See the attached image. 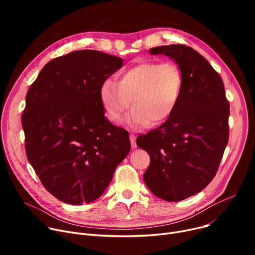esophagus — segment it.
Listing matches in <instances>:
<instances>
[{
	"mask_svg": "<svg viewBox=\"0 0 255 255\" xmlns=\"http://www.w3.org/2000/svg\"><path fill=\"white\" fill-rule=\"evenodd\" d=\"M130 142H131V146L132 149H135L136 148V142H135V135L134 134H130Z\"/></svg>",
	"mask_w": 255,
	"mask_h": 255,
	"instance_id": "esophagus-1",
	"label": "esophagus"
}]
</instances>
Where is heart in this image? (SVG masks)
Returning a JSON list of instances; mask_svg holds the SVG:
<instances>
[{"label":"heart","instance_id":"1","mask_svg":"<svg viewBox=\"0 0 255 255\" xmlns=\"http://www.w3.org/2000/svg\"><path fill=\"white\" fill-rule=\"evenodd\" d=\"M183 89V74L172 62L142 63L120 73L119 82L105 79L100 88L103 109L113 123L122 122L130 106L132 128L159 125L175 112Z\"/></svg>","mask_w":255,"mask_h":255}]
</instances>
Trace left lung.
I'll use <instances>...</instances> for the list:
<instances>
[{
  "instance_id": "left-lung-1",
  "label": "left lung",
  "mask_w": 255,
  "mask_h": 255,
  "mask_svg": "<svg viewBox=\"0 0 255 255\" xmlns=\"http://www.w3.org/2000/svg\"><path fill=\"white\" fill-rule=\"evenodd\" d=\"M152 55L175 61L183 89L175 112L136 143L150 155L143 181L166 202H180L202 191L215 177L229 141L230 103L220 75L193 48L157 46Z\"/></svg>"
}]
</instances>
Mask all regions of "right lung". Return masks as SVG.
Wrapping results in <instances>:
<instances>
[{"instance_id": "obj_1", "label": "right lung", "mask_w": 255, "mask_h": 255, "mask_svg": "<svg viewBox=\"0 0 255 255\" xmlns=\"http://www.w3.org/2000/svg\"><path fill=\"white\" fill-rule=\"evenodd\" d=\"M123 59L83 49L49 61L31 85L21 116L25 153L45 189L61 202L102 195L130 152L128 132L104 117L100 88Z\"/></svg>"}]
</instances>
